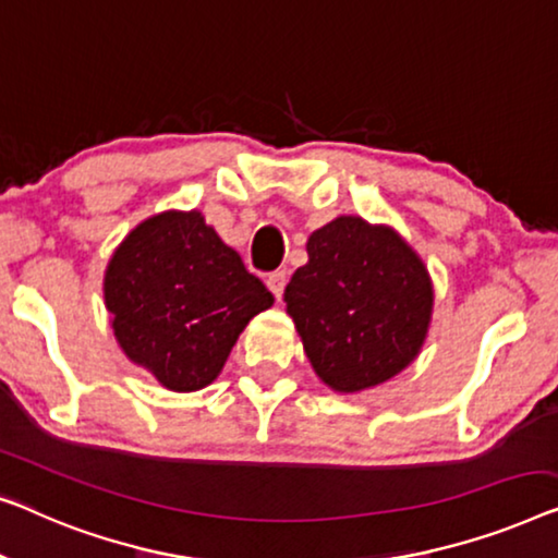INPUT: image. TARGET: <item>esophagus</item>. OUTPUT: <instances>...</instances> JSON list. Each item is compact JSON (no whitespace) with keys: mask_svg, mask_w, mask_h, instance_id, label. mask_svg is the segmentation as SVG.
Instances as JSON below:
<instances>
[{"mask_svg":"<svg viewBox=\"0 0 558 558\" xmlns=\"http://www.w3.org/2000/svg\"><path fill=\"white\" fill-rule=\"evenodd\" d=\"M286 282H288V272L286 270H276V272H270L268 276V288H270V293L278 298H282V290H286Z\"/></svg>","mask_w":558,"mask_h":558,"instance_id":"34e87169","label":"esophagus"}]
</instances>
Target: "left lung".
Returning a JSON list of instances; mask_svg holds the SVG:
<instances>
[{
  "label": "left lung",
  "instance_id": "left-lung-1",
  "mask_svg": "<svg viewBox=\"0 0 558 558\" xmlns=\"http://www.w3.org/2000/svg\"><path fill=\"white\" fill-rule=\"evenodd\" d=\"M305 250L282 301L318 379L354 395L410 366L435 303L420 255L391 227L351 215L313 232Z\"/></svg>",
  "mask_w": 558,
  "mask_h": 558
}]
</instances>
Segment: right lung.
Listing matches in <instances>:
<instances>
[{
    "mask_svg": "<svg viewBox=\"0 0 558 558\" xmlns=\"http://www.w3.org/2000/svg\"><path fill=\"white\" fill-rule=\"evenodd\" d=\"M116 341L161 387L197 391L276 298L202 211H161L125 234L104 278Z\"/></svg>",
    "mask_w": 558,
    "mask_h": 558,
    "instance_id": "1",
    "label": "right lung"
}]
</instances>
